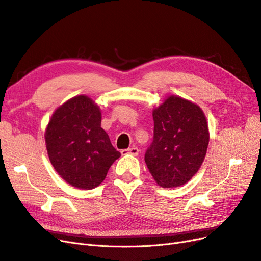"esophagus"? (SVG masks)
<instances>
[{
    "instance_id": "obj_1",
    "label": "esophagus",
    "mask_w": 261,
    "mask_h": 261,
    "mask_svg": "<svg viewBox=\"0 0 261 261\" xmlns=\"http://www.w3.org/2000/svg\"><path fill=\"white\" fill-rule=\"evenodd\" d=\"M124 153H128V154H132V155H138L139 149L137 147H132L127 150H122V154H124Z\"/></svg>"
}]
</instances>
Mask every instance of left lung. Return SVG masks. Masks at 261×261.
<instances>
[{"instance_id": "obj_1", "label": "left lung", "mask_w": 261, "mask_h": 261, "mask_svg": "<svg viewBox=\"0 0 261 261\" xmlns=\"http://www.w3.org/2000/svg\"><path fill=\"white\" fill-rule=\"evenodd\" d=\"M153 141L145 161L163 188L187 184L200 169L207 151L210 133L201 108L178 96H169L153 110Z\"/></svg>"}]
</instances>
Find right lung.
I'll return each mask as SVG.
<instances>
[{
  "mask_svg": "<svg viewBox=\"0 0 261 261\" xmlns=\"http://www.w3.org/2000/svg\"><path fill=\"white\" fill-rule=\"evenodd\" d=\"M51 165L69 185L84 190L99 186L121 156L101 128V112L89 97L71 98L53 113L45 132Z\"/></svg>",
  "mask_w": 261,
  "mask_h": 261,
  "instance_id": "right-lung-1",
  "label": "right lung"
}]
</instances>
